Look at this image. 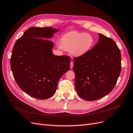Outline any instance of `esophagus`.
I'll list each match as a JSON object with an SVG mask.
<instances>
[{"label":"esophagus","instance_id":"1","mask_svg":"<svg viewBox=\"0 0 133 133\" xmlns=\"http://www.w3.org/2000/svg\"><path fill=\"white\" fill-rule=\"evenodd\" d=\"M73 66H74V63H73V62L71 61L70 62V68L72 69L73 68Z\"/></svg>","mask_w":133,"mask_h":133}]
</instances>
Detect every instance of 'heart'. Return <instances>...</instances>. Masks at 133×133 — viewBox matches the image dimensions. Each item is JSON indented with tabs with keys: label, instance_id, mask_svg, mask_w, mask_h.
I'll return each mask as SVG.
<instances>
[{
	"label": "heart",
	"instance_id": "heart-1",
	"mask_svg": "<svg viewBox=\"0 0 133 133\" xmlns=\"http://www.w3.org/2000/svg\"><path fill=\"white\" fill-rule=\"evenodd\" d=\"M94 39L92 35L83 32L70 31L61 39V47L63 50L70 51L72 55L81 57L91 49Z\"/></svg>",
	"mask_w": 133,
	"mask_h": 133
}]
</instances>
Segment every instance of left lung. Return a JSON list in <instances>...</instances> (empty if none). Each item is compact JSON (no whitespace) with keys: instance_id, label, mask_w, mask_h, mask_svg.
<instances>
[{"instance_id":"obj_1","label":"left lung","mask_w":133,"mask_h":133,"mask_svg":"<svg viewBox=\"0 0 133 133\" xmlns=\"http://www.w3.org/2000/svg\"><path fill=\"white\" fill-rule=\"evenodd\" d=\"M99 40L92 50L74 58L77 93L87 101L108 95L114 88L121 70V55L115 42L99 33Z\"/></svg>"}]
</instances>
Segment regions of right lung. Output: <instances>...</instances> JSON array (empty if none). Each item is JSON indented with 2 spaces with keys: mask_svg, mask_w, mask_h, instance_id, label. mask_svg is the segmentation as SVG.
<instances>
[{
  "mask_svg": "<svg viewBox=\"0 0 133 133\" xmlns=\"http://www.w3.org/2000/svg\"><path fill=\"white\" fill-rule=\"evenodd\" d=\"M58 31L33 26L25 31L13 47L10 64L14 77L19 87L32 97H51L59 79L70 69V57L52 53L54 43L48 39Z\"/></svg>",
  "mask_w": 133,
  "mask_h": 133,
  "instance_id": "1",
  "label": "right lung"
}]
</instances>
